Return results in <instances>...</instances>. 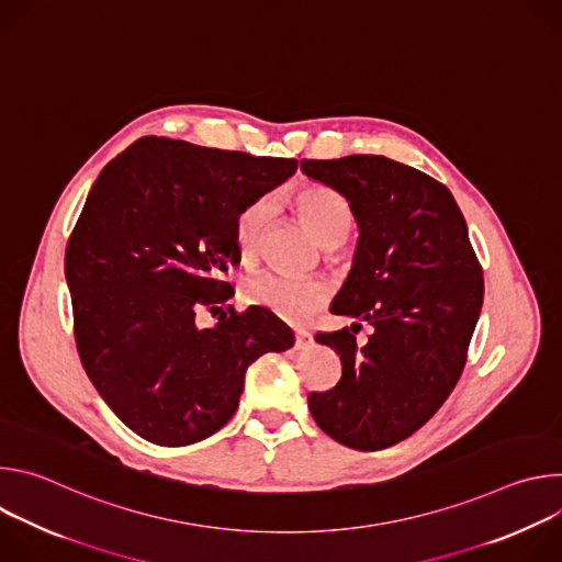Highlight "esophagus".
Returning a JSON list of instances; mask_svg holds the SVG:
<instances>
[{"label": "esophagus", "mask_w": 562, "mask_h": 562, "mask_svg": "<svg viewBox=\"0 0 562 562\" xmlns=\"http://www.w3.org/2000/svg\"><path fill=\"white\" fill-rule=\"evenodd\" d=\"M311 347H313L311 334L297 329V331H295V349H297V351H306V349H311Z\"/></svg>", "instance_id": "obj_1"}]
</instances>
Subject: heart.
I'll list each match as a JSON object with an SVG mask.
<instances>
[{
	"instance_id": "heart-1",
	"label": "heart",
	"mask_w": 562,
	"mask_h": 562,
	"mask_svg": "<svg viewBox=\"0 0 562 562\" xmlns=\"http://www.w3.org/2000/svg\"><path fill=\"white\" fill-rule=\"evenodd\" d=\"M295 206L319 243L340 247L353 228L349 200L331 187L311 184L295 195ZM273 195H260L243 206L235 217V239L245 258H256L276 215ZM245 295L251 304L265 306L289 323H304L329 300V284L319 278H300L284 271H262L249 278Z\"/></svg>"
}]
</instances>
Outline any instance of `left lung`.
<instances>
[{
  "label": "left lung",
  "mask_w": 562,
  "mask_h": 562,
  "mask_svg": "<svg viewBox=\"0 0 562 562\" xmlns=\"http://www.w3.org/2000/svg\"><path fill=\"white\" fill-rule=\"evenodd\" d=\"M300 169L353 209L360 237L331 311L373 327L364 347L349 327L315 336L340 356L342 378L308 393V409L340 445L386 449L453 391L483 308V269L453 195L427 173L384 155L302 159Z\"/></svg>",
  "instance_id": "left-lung-1"
}]
</instances>
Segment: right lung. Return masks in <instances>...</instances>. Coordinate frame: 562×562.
<instances>
[{"mask_svg":"<svg viewBox=\"0 0 562 562\" xmlns=\"http://www.w3.org/2000/svg\"><path fill=\"white\" fill-rule=\"evenodd\" d=\"M297 159L142 137L104 167L66 245L79 358L111 412L159 447H184L222 429L245 373L293 331L262 308L224 313L239 262L235 217L273 191Z\"/></svg>","mask_w":562,"mask_h":562,"instance_id":"right-lung-1","label":"right lung"}]
</instances>
